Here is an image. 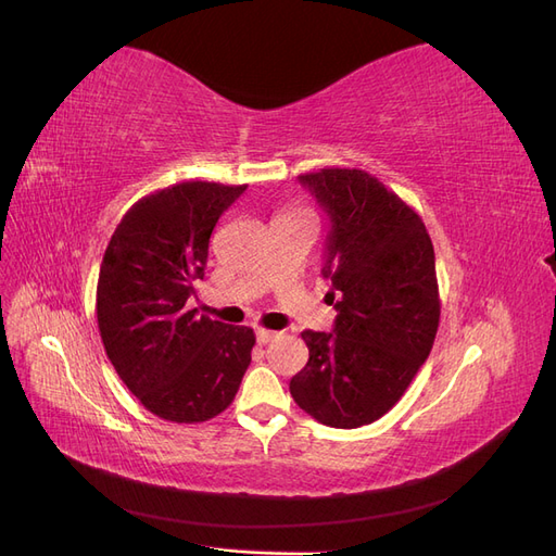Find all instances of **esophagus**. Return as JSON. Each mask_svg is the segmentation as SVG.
I'll use <instances>...</instances> for the list:
<instances>
[{
    "mask_svg": "<svg viewBox=\"0 0 556 556\" xmlns=\"http://www.w3.org/2000/svg\"><path fill=\"white\" fill-rule=\"evenodd\" d=\"M275 338H277V331H269V329H258V331H255V340H258V345L273 343Z\"/></svg>",
    "mask_w": 556,
    "mask_h": 556,
    "instance_id": "34e87169",
    "label": "esophagus"
}]
</instances>
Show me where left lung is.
Listing matches in <instances>:
<instances>
[{
	"instance_id": "1",
	"label": "left lung",
	"mask_w": 556,
	"mask_h": 556,
	"mask_svg": "<svg viewBox=\"0 0 556 556\" xmlns=\"http://www.w3.org/2000/svg\"><path fill=\"white\" fill-rule=\"evenodd\" d=\"M331 216L326 267L333 333L303 331L309 359L291 396L321 425L354 430L402 400L430 357L441 301L434 247L418 213L362 168L303 174Z\"/></svg>"
}]
</instances>
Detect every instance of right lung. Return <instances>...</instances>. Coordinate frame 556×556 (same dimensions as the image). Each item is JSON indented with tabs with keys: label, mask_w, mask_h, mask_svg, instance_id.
<instances>
[{
	"label": "right lung",
	"mask_w": 556,
	"mask_h": 556,
	"mask_svg": "<svg viewBox=\"0 0 556 556\" xmlns=\"http://www.w3.org/2000/svg\"><path fill=\"white\" fill-rule=\"evenodd\" d=\"M247 185L185 180L126 211L105 249L96 315L108 359L150 414L204 422L232 404L255 333L188 307L208 239Z\"/></svg>",
	"instance_id": "right-lung-1"
}]
</instances>
